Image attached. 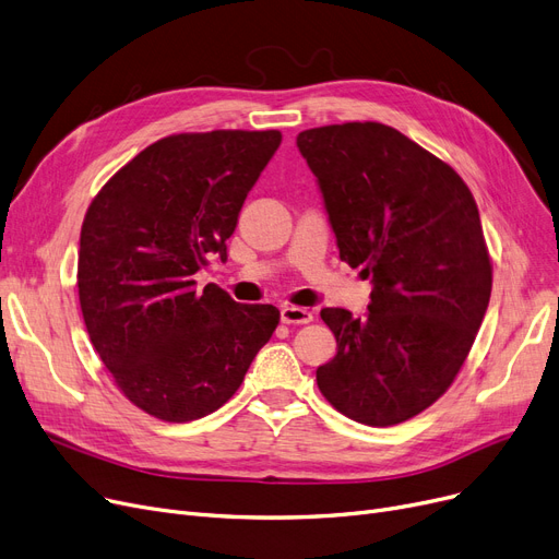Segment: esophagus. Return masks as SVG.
<instances>
[{
  "instance_id": "34e87169",
  "label": "esophagus",
  "mask_w": 559,
  "mask_h": 559,
  "mask_svg": "<svg viewBox=\"0 0 559 559\" xmlns=\"http://www.w3.org/2000/svg\"><path fill=\"white\" fill-rule=\"evenodd\" d=\"M281 322L283 324H308V322H312V312L306 308H299V306H283Z\"/></svg>"
}]
</instances>
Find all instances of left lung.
<instances>
[{
  "mask_svg": "<svg viewBox=\"0 0 559 559\" xmlns=\"http://www.w3.org/2000/svg\"><path fill=\"white\" fill-rule=\"evenodd\" d=\"M340 260L372 278L366 318L322 308L337 352L318 385L340 414L391 427L452 385L491 299L477 203L450 164L383 123L304 130Z\"/></svg>",
  "mask_w": 559,
  "mask_h": 559,
  "instance_id": "8db88e82",
  "label": "left lung"
}]
</instances>
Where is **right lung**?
<instances>
[{
    "label": "right lung",
    "instance_id": "add662e5",
    "mask_svg": "<svg viewBox=\"0 0 559 559\" xmlns=\"http://www.w3.org/2000/svg\"><path fill=\"white\" fill-rule=\"evenodd\" d=\"M278 130L164 136L130 159L86 210L78 287L91 343L118 391L166 423L224 406L278 326L270 304H237L193 274L226 255Z\"/></svg>",
    "mask_w": 559,
    "mask_h": 559
}]
</instances>
